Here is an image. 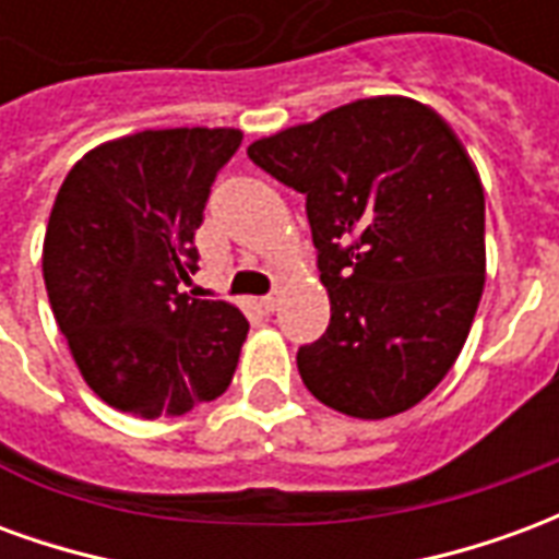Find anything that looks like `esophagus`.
Masks as SVG:
<instances>
[{
	"mask_svg": "<svg viewBox=\"0 0 559 559\" xmlns=\"http://www.w3.org/2000/svg\"><path fill=\"white\" fill-rule=\"evenodd\" d=\"M260 305H263L266 311H275V308H278V293H269V296H263Z\"/></svg>",
	"mask_w": 559,
	"mask_h": 559,
	"instance_id": "34e87169",
	"label": "esophagus"
}]
</instances>
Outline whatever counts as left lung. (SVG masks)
<instances>
[{"label":"left lung","instance_id":"obj_1","mask_svg":"<svg viewBox=\"0 0 559 559\" xmlns=\"http://www.w3.org/2000/svg\"><path fill=\"white\" fill-rule=\"evenodd\" d=\"M293 191L329 290V329L296 353L317 401L353 419L416 407L455 365L485 287V191L431 107L377 95L254 140Z\"/></svg>","mask_w":559,"mask_h":559}]
</instances>
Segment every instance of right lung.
I'll return each mask as SVG.
<instances>
[{
	"label": "right lung",
	"mask_w": 559,
	"mask_h": 559,
	"mask_svg": "<svg viewBox=\"0 0 559 559\" xmlns=\"http://www.w3.org/2000/svg\"><path fill=\"white\" fill-rule=\"evenodd\" d=\"M236 128H164L102 143L71 167L44 236V284L90 389L140 419L182 416L230 386L248 320L182 293L194 233Z\"/></svg>",
	"instance_id": "right-lung-1"
}]
</instances>
